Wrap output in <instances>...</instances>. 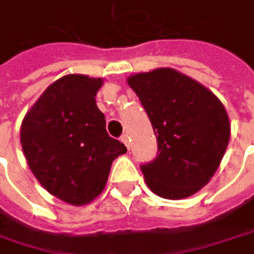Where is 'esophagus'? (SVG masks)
Returning <instances> with one entry per match:
<instances>
[{"mask_svg":"<svg viewBox=\"0 0 254 254\" xmlns=\"http://www.w3.org/2000/svg\"><path fill=\"white\" fill-rule=\"evenodd\" d=\"M121 141H122V142H124V144L127 145V148L130 147V145H129V136H127V133H125V135H122V138H121Z\"/></svg>","mask_w":254,"mask_h":254,"instance_id":"34e87169","label":"esophagus"}]
</instances>
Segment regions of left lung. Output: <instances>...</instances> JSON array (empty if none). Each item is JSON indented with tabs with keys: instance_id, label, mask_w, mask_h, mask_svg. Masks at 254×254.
<instances>
[{
	"instance_id": "8db88e82",
	"label": "left lung",
	"mask_w": 254,
	"mask_h": 254,
	"mask_svg": "<svg viewBox=\"0 0 254 254\" xmlns=\"http://www.w3.org/2000/svg\"><path fill=\"white\" fill-rule=\"evenodd\" d=\"M145 109L159 154L141 166L147 187L168 200L200 191L218 171L231 135L221 100L175 69L159 67L127 79Z\"/></svg>"
}]
</instances>
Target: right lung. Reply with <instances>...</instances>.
Wrapping results in <instances>:
<instances>
[{
	"label": "right lung",
	"mask_w": 254,
	"mask_h": 254,
	"mask_svg": "<svg viewBox=\"0 0 254 254\" xmlns=\"http://www.w3.org/2000/svg\"><path fill=\"white\" fill-rule=\"evenodd\" d=\"M101 77L66 75L53 82L26 113L20 142L39 184L72 206L98 197L112 163L127 147L109 136L95 104Z\"/></svg>",
	"instance_id": "obj_1"
}]
</instances>
